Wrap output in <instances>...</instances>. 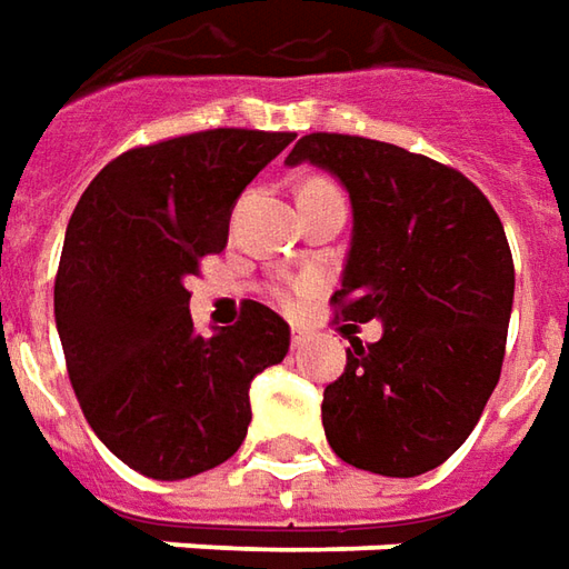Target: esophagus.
<instances>
[{
  "label": "esophagus",
  "mask_w": 569,
  "mask_h": 569,
  "mask_svg": "<svg viewBox=\"0 0 569 569\" xmlns=\"http://www.w3.org/2000/svg\"><path fill=\"white\" fill-rule=\"evenodd\" d=\"M307 340H309L307 331H300V328H293V331H291V347H293V350H300V347H303Z\"/></svg>",
  "instance_id": "34e87169"
}]
</instances>
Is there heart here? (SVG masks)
Listing matches in <instances>:
<instances>
[{"mask_svg": "<svg viewBox=\"0 0 569 569\" xmlns=\"http://www.w3.org/2000/svg\"><path fill=\"white\" fill-rule=\"evenodd\" d=\"M312 188H331L328 182H322V179H312V182H307L303 186V191H312ZM278 297H281V303H288V307H293L300 297H303V288H291V291H278Z\"/></svg>", "mask_w": 569, "mask_h": 569, "instance_id": "obj_1", "label": "heart"}]
</instances>
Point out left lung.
Instances as JSON below:
<instances>
[{
  "mask_svg": "<svg viewBox=\"0 0 569 569\" xmlns=\"http://www.w3.org/2000/svg\"><path fill=\"white\" fill-rule=\"evenodd\" d=\"M284 163L322 167L350 191L352 241L331 303L347 322H383L378 343L350 340L343 375L325 387V437L362 471H433L499 383L515 303L499 213L452 167L362 136L309 132Z\"/></svg>",
  "mask_w": 569,
  "mask_h": 569,
  "instance_id": "left-lung-1",
  "label": "left lung"
}]
</instances>
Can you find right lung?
<instances>
[{"label":"right lung","mask_w":569,"mask_h":569,"mask_svg":"<svg viewBox=\"0 0 569 569\" xmlns=\"http://www.w3.org/2000/svg\"><path fill=\"white\" fill-rule=\"evenodd\" d=\"M293 132L207 129L111 160L82 191L54 278V325L96 437L132 471L186 480L238 452L250 381L291 347L257 300L213 337L194 331L186 278L229 241L250 179Z\"/></svg>","instance_id":"right-lung-1"}]
</instances>
